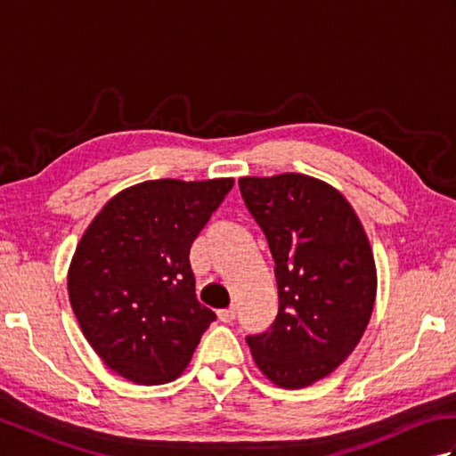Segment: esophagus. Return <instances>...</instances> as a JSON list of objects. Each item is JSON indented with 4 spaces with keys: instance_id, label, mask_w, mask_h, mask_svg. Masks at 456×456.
Masks as SVG:
<instances>
[{
    "instance_id": "obj_1",
    "label": "esophagus",
    "mask_w": 456,
    "mask_h": 456,
    "mask_svg": "<svg viewBox=\"0 0 456 456\" xmlns=\"http://www.w3.org/2000/svg\"><path fill=\"white\" fill-rule=\"evenodd\" d=\"M235 315H237L235 305H231V307H227V309H221V312H217L219 322H223V323H231V322H233V319H235Z\"/></svg>"
}]
</instances>
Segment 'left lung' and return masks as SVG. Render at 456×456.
Wrapping results in <instances>:
<instances>
[{
  "label": "left lung",
  "mask_w": 456,
  "mask_h": 456,
  "mask_svg": "<svg viewBox=\"0 0 456 456\" xmlns=\"http://www.w3.org/2000/svg\"><path fill=\"white\" fill-rule=\"evenodd\" d=\"M274 258L278 315L247 337L255 364L280 388L331 374L354 351L376 299L374 255L361 219L331 183L305 174L239 180Z\"/></svg>",
  "instance_id": "8db88e82"
}]
</instances>
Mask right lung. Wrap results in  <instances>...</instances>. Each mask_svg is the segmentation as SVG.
<instances>
[{"label": "right lung", "instance_id": "right-lung-1", "mask_svg": "<svg viewBox=\"0 0 456 456\" xmlns=\"http://www.w3.org/2000/svg\"><path fill=\"white\" fill-rule=\"evenodd\" d=\"M233 183H134L105 203L84 231L68 268V297L86 341L125 380H176L216 319L198 302L188 256Z\"/></svg>", "mask_w": 456, "mask_h": 456}]
</instances>
